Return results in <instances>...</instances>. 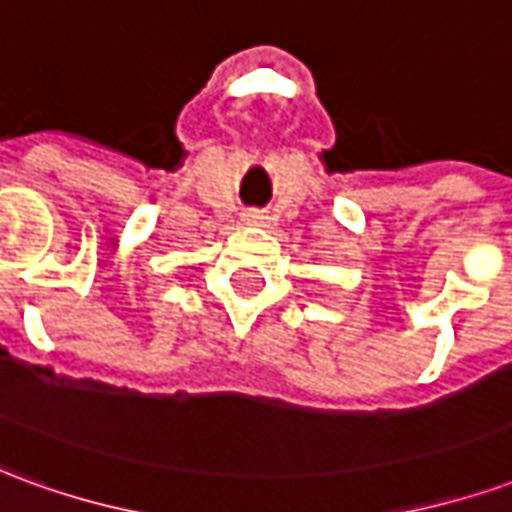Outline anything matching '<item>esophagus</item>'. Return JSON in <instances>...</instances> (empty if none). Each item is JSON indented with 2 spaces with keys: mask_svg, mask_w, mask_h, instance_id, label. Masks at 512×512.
Wrapping results in <instances>:
<instances>
[{
  "mask_svg": "<svg viewBox=\"0 0 512 512\" xmlns=\"http://www.w3.org/2000/svg\"><path fill=\"white\" fill-rule=\"evenodd\" d=\"M266 222V216L260 211H246L244 213V224H252V227H260V224Z\"/></svg>",
  "mask_w": 512,
  "mask_h": 512,
  "instance_id": "esophagus-1",
  "label": "esophagus"
}]
</instances>
